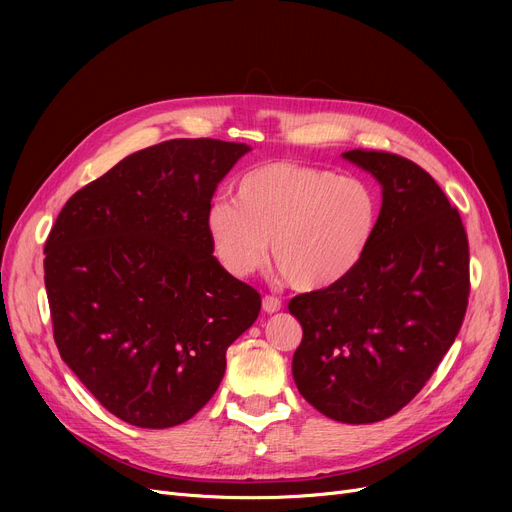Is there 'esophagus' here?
<instances>
[{"mask_svg":"<svg viewBox=\"0 0 512 512\" xmlns=\"http://www.w3.org/2000/svg\"><path fill=\"white\" fill-rule=\"evenodd\" d=\"M282 309V301L278 297H274V294H267V297H263V311L265 313H276Z\"/></svg>","mask_w":512,"mask_h":512,"instance_id":"esophagus-1","label":"esophagus"}]
</instances>
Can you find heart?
I'll list each match as a JSON object with an SVG mask.
<instances>
[{
    "instance_id": "heart-1",
    "label": "heart",
    "mask_w": 512,
    "mask_h": 512,
    "mask_svg": "<svg viewBox=\"0 0 512 512\" xmlns=\"http://www.w3.org/2000/svg\"><path fill=\"white\" fill-rule=\"evenodd\" d=\"M380 191L363 176L272 161L240 178L236 203L207 209L215 259L236 278H249L267 259L299 290H324L351 276L380 226Z\"/></svg>"
}]
</instances>
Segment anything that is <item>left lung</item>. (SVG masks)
<instances>
[{
	"instance_id": "8db88e82",
	"label": "left lung",
	"mask_w": 512,
	"mask_h": 512,
	"mask_svg": "<svg viewBox=\"0 0 512 512\" xmlns=\"http://www.w3.org/2000/svg\"><path fill=\"white\" fill-rule=\"evenodd\" d=\"M344 157L382 184L380 226L351 276L288 303L303 326L292 378L326 417L375 423L409 405L459 334L469 240L459 211L415 161L367 149Z\"/></svg>"
}]
</instances>
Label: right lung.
<instances>
[{
    "mask_svg": "<svg viewBox=\"0 0 512 512\" xmlns=\"http://www.w3.org/2000/svg\"><path fill=\"white\" fill-rule=\"evenodd\" d=\"M245 143L172 139L74 193L45 242L53 340L118 419L149 429L199 413L228 346L261 309L213 257L205 218Z\"/></svg>",
    "mask_w": 512,
    "mask_h": 512,
    "instance_id": "right-lung-1",
    "label": "right lung"
}]
</instances>
